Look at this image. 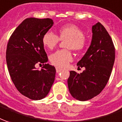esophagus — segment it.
I'll list each match as a JSON object with an SVG mask.
<instances>
[{
  "label": "esophagus",
  "instance_id": "34e87169",
  "mask_svg": "<svg viewBox=\"0 0 122 122\" xmlns=\"http://www.w3.org/2000/svg\"><path fill=\"white\" fill-rule=\"evenodd\" d=\"M56 72H57V73H60V72L62 71V69H60V68H56Z\"/></svg>",
  "mask_w": 122,
  "mask_h": 122
}]
</instances>
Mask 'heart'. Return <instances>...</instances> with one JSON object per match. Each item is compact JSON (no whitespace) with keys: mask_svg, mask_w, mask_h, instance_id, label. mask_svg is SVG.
<instances>
[{"mask_svg":"<svg viewBox=\"0 0 122 122\" xmlns=\"http://www.w3.org/2000/svg\"><path fill=\"white\" fill-rule=\"evenodd\" d=\"M60 40H66L65 47L76 52L82 50L86 46V39L81 28L74 24H66L60 28L58 36L51 31H48L42 36V43L47 48L52 50L57 46ZM72 55L69 50H60L52 54L50 60L53 65L65 68L72 62Z\"/></svg>","mask_w":122,"mask_h":122,"instance_id":"1","label":"heart"}]
</instances>
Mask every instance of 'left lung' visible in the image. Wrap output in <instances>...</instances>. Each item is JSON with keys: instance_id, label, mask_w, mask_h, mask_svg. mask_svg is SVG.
Here are the masks:
<instances>
[{"instance_id": "8db88e82", "label": "left lung", "mask_w": 122, "mask_h": 122, "mask_svg": "<svg viewBox=\"0 0 122 122\" xmlns=\"http://www.w3.org/2000/svg\"><path fill=\"white\" fill-rule=\"evenodd\" d=\"M115 60V48L104 26L98 22L92 26L91 44L77 65L85 67L82 73L70 72L68 86L72 96L86 101L98 96L107 84Z\"/></svg>"}]
</instances>
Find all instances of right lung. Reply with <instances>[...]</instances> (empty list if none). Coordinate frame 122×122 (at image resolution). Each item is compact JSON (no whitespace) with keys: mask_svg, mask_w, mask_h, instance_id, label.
Listing matches in <instances>:
<instances>
[{"mask_svg":"<svg viewBox=\"0 0 122 122\" xmlns=\"http://www.w3.org/2000/svg\"><path fill=\"white\" fill-rule=\"evenodd\" d=\"M50 18H28L9 38L6 60L12 81L19 92L33 100L46 96L54 82L56 69L48 62L42 36L52 26ZM43 63V68H36Z\"/></svg>","mask_w":122,"mask_h":122,"instance_id":"right-lung-1","label":"right lung"}]
</instances>
